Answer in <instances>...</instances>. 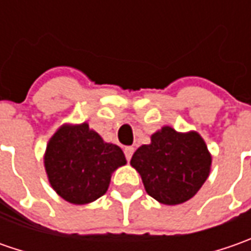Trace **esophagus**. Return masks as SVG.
<instances>
[{"label":"esophagus","instance_id":"obj_1","mask_svg":"<svg viewBox=\"0 0 251 251\" xmlns=\"http://www.w3.org/2000/svg\"><path fill=\"white\" fill-rule=\"evenodd\" d=\"M124 153H126L127 160H130L131 156H132V153H134V148H132V147H126V148H124Z\"/></svg>","mask_w":251,"mask_h":251}]
</instances>
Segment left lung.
<instances>
[{
    "label": "left lung",
    "mask_w": 251,
    "mask_h": 251,
    "mask_svg": "<svg viewBox=\"0 0 251 251\" xmlns=\"http://www.w3.org/2000/svg\"><path fill=\"white\" fill-rule=\"evenodd\" d=\"M130 163L151 197L177 205L194 197L205 183L211 153L198 132H177L165 126L152 134L151 144L134 152Z\"/></svg>",
    "instance_id": "8db88e82"
}]
</instances>
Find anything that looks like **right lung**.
Segmentation results:
<instances>
[{
  "label": "right lung",
  "mask_w": 251,
  "mask_h": 251,
  "mask_svg": "<svg viewBox=\"0 0 251 251\" xmlns=\"http://www.w3.org/2000/svg\"><path fill=\"white\" fill-rule=\"evenodd\" d=\"M127 163L120 147L104 142L88 123L64 124L50 138L44 168L54 191L65 201L82 205L101 197L111 173Z\"/></svg>",
  "instance_id": "obj_1"
}]
</instances>
